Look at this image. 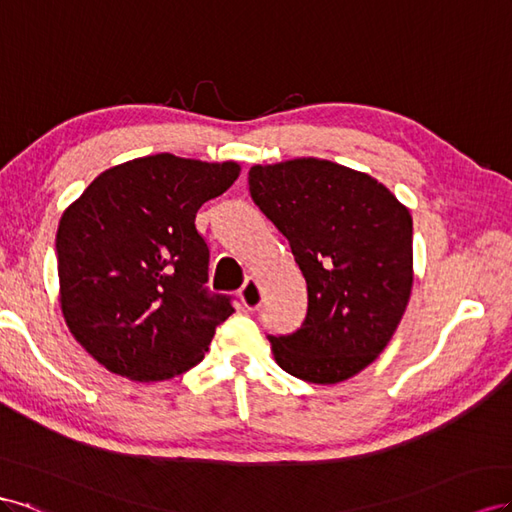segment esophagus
I'll list each match as a JSON object with an SVG mask.
<instances>
[{
  "label": "esophagus",
  "mask_w": 512,
  "mask_h": 512,
  "mask_svg": "<svg viewBox=\"0 0 512 512\" xmlns=\"http://www.w3.org/2000/svg\"><path fill=\"white\" fill-rule=\"evenodd\" d=\"M240 300L246 306L248 311L259 309L261 304V291H259V283L255 279H246L244 285L240 287Z\"/></svg>",
  "instance_id": "obj_1"
}]
</instances>
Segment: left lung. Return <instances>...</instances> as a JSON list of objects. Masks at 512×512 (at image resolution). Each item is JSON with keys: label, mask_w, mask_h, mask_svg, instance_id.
Instances as JSON below:
<instances>
[{"label": "left lung", "mask_w": 512, "mask_h": 512, "mask_svg": "<svg viewBox=\"0 0 512 512\" xmlns=\"http://www.w3.org/2000/svg\"><path fill=\"white\" fill-rule=\"evenodd\" d=\"M248 191L306 279L300 328L270 337L283 371L339 384L384 352L412 291V216L371 175L296 158L248 171Z\"/></svg>", "instance_id": "left-lung-1"}]
</instances>
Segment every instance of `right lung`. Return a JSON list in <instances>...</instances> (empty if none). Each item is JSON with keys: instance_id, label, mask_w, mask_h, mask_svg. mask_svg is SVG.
I'll return each mask as SVG.
<instances>
[{"instance_id": "1", "label": "right lung", "mask_w": 512, "mask_h": 512, "mask_svg": "<svg viewBox=\"0 0 512 512\" xmlns=\"http://www.w3.org/2000/svg\"><path fill=\"white\" fill-rule=\"evenodd\" d=\"M238 173L236 163L145 156L100 173L64 212L62 311L102 367L160 382L201 362L233 296L208 289L210 246L195 218Z\"/></svg>"}]
</instances>
